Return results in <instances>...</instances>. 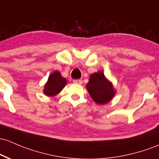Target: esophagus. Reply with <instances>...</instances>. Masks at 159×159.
<instances>
[{"label":"esophagus","instance_id":"34e87169","mask_svg":"<svg viewBox=\"0 0 159 159\" xmlns=\"http://www.w3.org/2000/svg\"><path fill=\"white\" fill-rule=\"evenodd\" d=\"M73 83L77 84H81L83 83V81L81 79H75L73 80Z\"/></svg>","mask_w":159,"mask_h":159}]
</instances>
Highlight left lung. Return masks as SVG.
I'll return each instance as SVG.
<instances>
[{
  "label": "left lung",
  "instance_id": "obj_1",
  "mask_svg": "<svg viewBox=\"0 0 159 159\" xmlns=\"http://www.w3.org/2000/svg\"><path fill=\"white\" fill-rule=\"evenodd\" d=\"M91 98L98 104H106L112 99L115 95L112 85L101 71L92 74L87 84Z\"/></svg>",
  "mask_w": 159,
  "mask_h": 159
}]
</instances>
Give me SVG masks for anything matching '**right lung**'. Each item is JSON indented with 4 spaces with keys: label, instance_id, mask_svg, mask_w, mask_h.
Wrapping results in <instances>:
<instances>
[{
    "label": "right lung",
    "instance_id": "1",
    "mask_svg": "<svg viewBox=\"0 0 159 159\" xmlns=\"http://www.w3.org/2000/svg\"><path fill=\"white\" fill-rule=\"evenodd\" d=\"M66 84V80L61 76L59 71H56L49 77L48 83L45 85L43 91L47 96H55L60 93Z\"/></svg>",
    "mask_w": 159,
    "mask_h": 159
}]
</instances>
